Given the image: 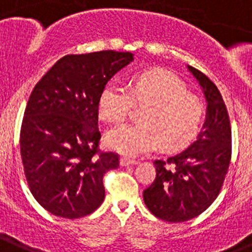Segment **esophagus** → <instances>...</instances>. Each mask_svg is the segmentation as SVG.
Masks as SVG:
<instances>
[{
  "instance_id": "esophagus-1",
  "label": "esophagus",
  "mask_w": 252,
  "mask_h": 252,
  "mask_svg": "<svg viewBox=\"0 0 252 252\" xmlns=\"http://www.w3.org/2000/svg\"><path fill=\"white\" fill-rule=\"evenodd\" d=\"M134 164H137L136 160H132V158H120V165H122V166L134 165Z\"/></svg>"
}]
</instances>
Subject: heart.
I'll list each match as a JSON object with an SVG mask.
<instances>
[{
    "mask_svg": "<svg viewBox=\"0 0 252 252\" xmlns=\"http://www.w3.org/2000/svg\"><path fill=\"white\" fill-rule=\"evenodd\" d=\"M133 102L145 106L139 124H120L106 133L109 149L126 156H137L155 149H185L197 136L205 107L200 98L188 94L177 75L164 70H147L133 78L130 90L110 80L98 96V114L103 120L122 122Z\"/></svg>",
    "mask_w": 252,
    "mask_h": 252,
    "instance_id": "b5f03b06",
    "label": "heart"
}]
</instances>
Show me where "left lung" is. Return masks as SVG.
I'll return each instance as SVG.
<instances>
[{
  "label": "left lung",
  "instance_id": "left-lung-1",
  "mask_svg": "<svg viewBox=\"0 0 252 252\" xmlns=\"http://www.w3.org/2000/svg\"><path fill=\"white\" fill-rule=\"evenodd\" d=\"M208 102L204 130L185 151L155 160L156 177L143 191V200L161 220L193 219L214 202L224 183L232 156L229 115L220 92L204 73L192 66Z\"/></svg>",
  "mask_w": 252,
  "mask_h": 252
}]
</instances>
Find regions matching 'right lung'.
<instances>
[{"label": "right lung", "instance_id": "1", "mask_svg": "<svg viewBox=\"0 0 252 252\" xmlns=\"http://www.w3.org/2000/svg\"><path fill=\"white\" fill-rule=\"evenodd\" d=\"M132 60L113 50L66 55L32 91L20 154L32 194L51 214L77 219L102 204L103 175L119 166V156L98 149V96Z\"/></svg>", "mask_w": 252, "mask_h": 252}]
</instances>
